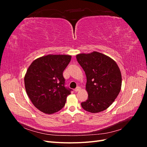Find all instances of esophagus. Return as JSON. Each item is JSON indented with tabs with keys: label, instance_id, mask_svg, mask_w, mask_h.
Listing matches in <instances>:
<instances>
[{
	"label": "esophagus",
	"instance_id": "esophagus-1",
	"mask_svg": "<svg viewBox=\"0 0 147 147\" xmlns=\"http://www.w3.org/2000/svg\"><path fill=\"white\" fill-rule=\"evenodd\" d=\"M81 90V88L80 87V86H77L76 88H75V91H76V92H77V91H80V90Z\"/></svg>",
	"mask_w": 147,
	"mask_h": 147
}]
</instances>
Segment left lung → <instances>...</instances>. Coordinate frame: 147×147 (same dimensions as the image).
Here are the masks:
<instances>
[{
  "mask_svg": "<svg viewBox=\"0 0 147 147\" xmlns=\"http://www.w3.org/2000/svg\"><path fill=\"white\" fill-rule=\"evenodd\" d=\"M77 60L86 76L88 98L81 103L91 113L102 112L109 107L121 90L122 78L115 61L100 53L77 55Z\"/></svg>",
  "mask_w": 147,
  "mask_h": 147,
  "instance_id": "8db88e82",
  "label": "left lung"
}]
</instances>
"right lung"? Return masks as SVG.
Segmentation results:
<instances>
[{"mask_svg":"<svg viewBox=\"0 0 147 147\" xmlns=\"http://www.w3.org/2000/svg\"><path fill=\"white\" fill-rule=\"evenodd\" d=\"M71 60L69 55L42 56L34 61L24 77L27 94L41 112L52 114L63 109L72 89L65 86L63 72Z\"/></svg>","mask_w":147,"mask_h":147,"instance_id":"right-lung-1","label":"right lung"}]
</instances>
